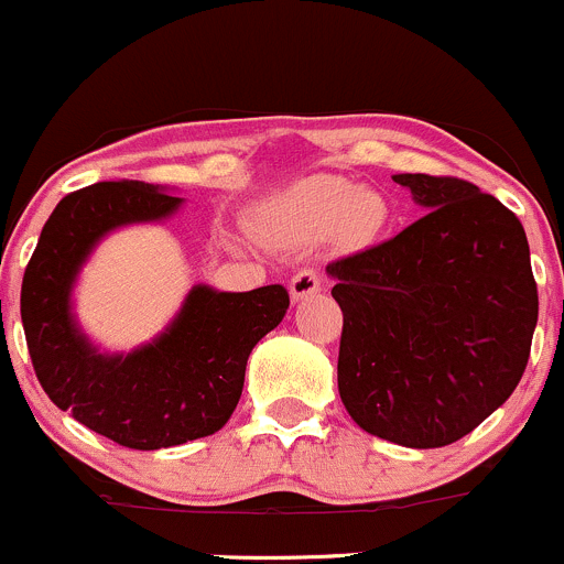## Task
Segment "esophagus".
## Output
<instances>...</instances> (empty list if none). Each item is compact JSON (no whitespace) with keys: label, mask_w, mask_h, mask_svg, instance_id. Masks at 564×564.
Here are the masks:
<instances>
[{"label":"esophagus","mask_w":564,"mask_h":564,"mask_svg":"<svg viewBox=\"0 0 564 564\" xmlns=\"http://www.w3.org/2000/svg\"><path fill=\"white\" fill-rule=\"evenodd\" d=\"M321 288L323 276L317 274L315 269H301L299 274H293V280H290V295H293V301L310 299V295H315Z\"/></svg>","instance_id":"1"}]
</instances>
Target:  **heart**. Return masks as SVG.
Here are the masks:
<instances>
[{"label": "heart", "instance_id": "heart-1", "mask_svg": "<svg viewBox=\"0 0 564 564\" xmlns=\"http://www.w3.org/2000/svg\"><path fill=\"white\" fill-rule=\"evenodd\" d=\"M271 225L290 236H317L343 221L356 236H370L387 219V208L372 194L345 177L317 175L295 183L269 210Z\"/></svg>", "mask_w": 564, "mask_h": 564}]
</instances>
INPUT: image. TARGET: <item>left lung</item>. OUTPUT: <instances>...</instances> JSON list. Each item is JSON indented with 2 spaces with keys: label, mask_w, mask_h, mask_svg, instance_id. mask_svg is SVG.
<instances>
[{
  "label": "left lung",
  "mask_w": 564,
  "mask_h": 564,
  "mask_svg": "<svg viewBox=\"0 0 564 564\" xmlns=\"http://www.w3.org/2000/svg\"><path fill=\"white\" fill-rule=\"evenodd\" d=\"M425 214L326 265L343 310L337 387L361 431L447 447L512 394L538 326L529 243L510 208L469 181L394 175Z\"/></svg>",
  "instance_id": "obj_1"
}]
</instances>
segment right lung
I'll return each mask as SVG.
<instances>
[{
	"instance_id": "add662e5",
	"label": "right lung",
	"mask_w": 564,
	"mask_h": 564,
	"mask_svg": "<svg viewBox=\"0 0 564 564\" xmlns=\"http://www.w3.org/2000/svg\"><path fill=\"white\" fill-rule=\"evenodd\" d=\"M181 199L139 181H104L59 199L21 282V323L43 392L76 422L128 449L214 436L243 389L254 345L280 326L282 284L216 293L197 284L155 343L104 356L70 317V288L90 249L131 221L164 219Z\"/></svg>"
}]
</instances>
